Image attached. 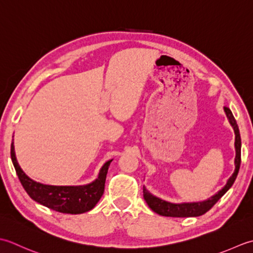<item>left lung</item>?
Listing matches in <instances>:
<instances>
[{"label": "left lung", "mask_w": 253, "mask_h": 253, "mask_svg": "<svg viewBox=\"0 0 253 253\" xmlns=\"http://www.w3.org/2000/svg\"><path fill=\"white\" fill-rule=\"evenodd\" d=\"M224 110L226 112V115H227V118L231 126L234 127L235 135H236L235 136V148H236L235 171L233 174H231V177L228 179L227 183H226L225 187L221 189L220 191H218L209 200L203 201V202H198V203H183V204H172V203L166 202V201L154 197V195H152L147 191L145 187H143L144 200L146 201L147 205L152 209V211H154V212L162 216H167V217H195V216H201L212 209L215 205V203L217 202V201L228 191L231 185L234 184L240 168L241 140H240L239 128H238V126H237V122L235 120L233 113H231L230 109L227 107H225Z\"/></svg>", "instance_id": "obj_1"}]
</instances>
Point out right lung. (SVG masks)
Segmentation results:
<instances>
[{
	"label": "right lung",
	"instance_id": "right-lung-1",
	"mask_svg": "<svg viewBox=\"0 0 253 253\" xmlns=\"http://www.w3.org/2000/svg\"><path fill=\"white\" fill-rule=\"evenodd\" d=\"M11 157L19 181L29 197L48 209L65 214L85 213L94 208L104 194L108 168L112 162L111 159L102 166L99 176L94 182L80 187H56L41 184L26 176L16 161L14 142L11 145Z\"/></svg>",
	"mask_w": 253,
	"mask_h": 253
}]
</instances>
